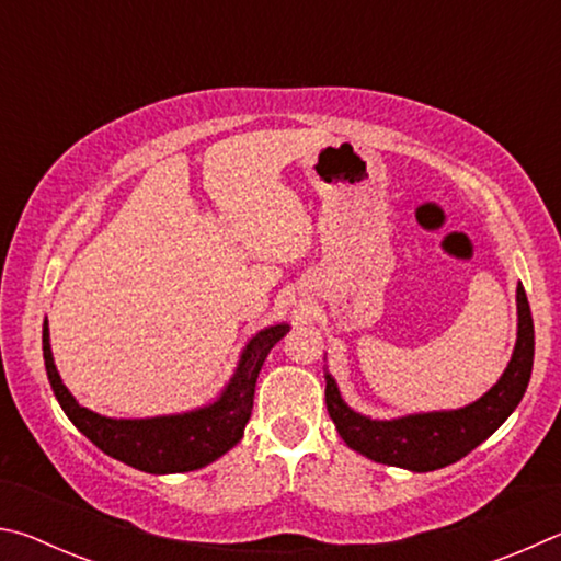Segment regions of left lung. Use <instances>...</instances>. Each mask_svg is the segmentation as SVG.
<instances>
[{
    "label": "left lung",
    "mask_w": 561,
    "mask_h": 561,
    "mask_svg": "<svg viewBox=\"0 0 561 561\" xmlns=\"http://www.w3.org/2000/svg\"><path fill=\"white\" fill-rule=\"evenodd\" d=\"M517 344L515 354L490 391L460 411L408 415L401 421H368L341 401L334 378L327 376V411L348 448L376 462L428 472L460 460L488 440L527 391L535 360V324L525 287H517Z\"/></svg>",
    "instance_id": "left-lung-1"
}]
</instances>
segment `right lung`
Returning a JSON list of instances; mask_svg holds the SVG:
<instances>
[{
    "instance_id": "obj_1",
    "label": "right lung",
    "mask_w": 561,
    "mask_h": 561,
    "mask_svg": "<svg viewBox=\"0 0 561 561\" xmlns=\"http://www.w3.org/2000/svg\"><path fill=\"white\" fill-rule=\"evenodd\" d=\"M287 331V324L270 327L247 344L240 368H237L230 386L225 388L217 403L185 415L148 417V421H113V417H103L76 403L56 374L46 321L42 348L56 401L76 428L111 458L126 462L130 468L160 474L205 468L207 462L220 458L242 438V431L252 413L260 368L272 346Z\"/></svg>"
}]
</instances>
